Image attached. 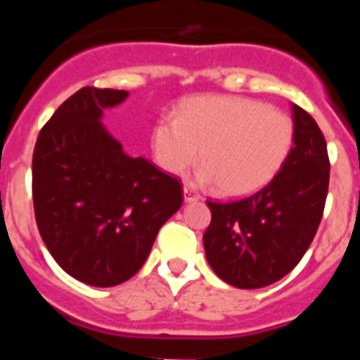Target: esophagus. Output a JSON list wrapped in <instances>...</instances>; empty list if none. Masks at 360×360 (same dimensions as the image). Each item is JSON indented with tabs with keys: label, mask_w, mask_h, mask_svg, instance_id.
Wrapping results in <instances>:
<instances>
[{
	"label": "esophagus",
	"mask_w": 360,
	"mask_h": 360,
	"mask_svg": "<svg viewBox=\"0 0 360 360\" xmlns=\"http://www.w3.org/2000/svg\"><path fill=\"white\" fill-rule=\"evenodd\" d=\"M184 200H186V202H198L200 195L196 193L195 189H193V187L186 186L184 187Z\"/></svg>",
	"instance_id": "obj_1"
}]
</instances>
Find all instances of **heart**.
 I'll list each match as a JSON object with an SVG mask.
<instances>
[{
    "instance_id": "b5f03b06",
    "label": "heart",
    "mask_w": 360,
    "mask_h": 360,
    "mask_svg": "<svg viewBox=\"0 0 360 360\" xmlns=\"http://www.w3.org/2000/svg\"><path fill=\"white\" fill-rule=\"evenodd\" d=\"M294 120L262 101L196 95L180 103L176 119L162 115L151 149L162 171L180 174L198 158L200 176L225 196L256 193L281 171L294 146Z\"/></svg>"
}]
</instances>
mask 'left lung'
<instances>
[{"label": "left lung", "instance_id": "1", "mask_svg": "<svg viewBox=\"0 0 360 360\" xmlns=\"http://www.w3.org/2000/svg\"><path fill=\"white\" fill-rule=\"evenodd\" d=\"M294 146L263 189L234 202H211L203 232L205 256L219 279L236 288L279 281L304 256L316 236L328 195L326 141L310 113L292 104Z\"/></svg>", "mask_w": 360, "mask_h": 360}]
</instances>
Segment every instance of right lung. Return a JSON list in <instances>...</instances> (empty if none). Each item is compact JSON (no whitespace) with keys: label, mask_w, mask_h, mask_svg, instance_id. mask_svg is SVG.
Returning a JSON list of instances; mask_svg holds the SVG:
<instances>
[{"label":"right lung","mask_w":360,"mask_h":360,"mask_svg":"<svg viewBox=\"0 0 360 360\" xmlns=\"http://www.w3.org/2000/svg\"><path fill=\"white\" fill-rule=\"evenodd\" d=\"M126 97L94 86L75 91L43 126L32 158L41 238L57 265L91 287L133 278L184 202L178 178L126 155L101 122Z\"/></svg>","instance_id":"obj_1"}]
</instances>
